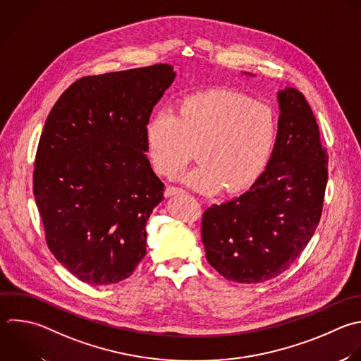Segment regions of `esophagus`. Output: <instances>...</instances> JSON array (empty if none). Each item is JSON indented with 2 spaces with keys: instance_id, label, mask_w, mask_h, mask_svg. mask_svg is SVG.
<instances>
[{
  "instance_id": "34e87169",
  "label": "esophagus",
  "mask_w": 361,
  "mask_h": 361,
  "mask_svg": "<svg viewBox=\"0 0 361 361\" xmlns=\"http://www.w3.org/2000/svg\"><path fill=\"white\" fill-rule=\"evenodd\" d=\"M180 192H183V189H182V188H176V186H168V188L165 189V196H166V197H169V196L178 195V193H180Z\"/></svg>"
}]
</instances>
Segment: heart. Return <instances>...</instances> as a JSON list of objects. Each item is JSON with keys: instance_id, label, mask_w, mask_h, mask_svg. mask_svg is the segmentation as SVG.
<instances>
[{"instance_id": "obj_1", "label": "heart", "mask_w": 361, "mask_h": 361, "mask_svg": "<svg viewBox=\"0 0 361 361\" xmlns=\"http://www.w3.org/2000/svg\"><path fill=\"white\" fill-rule=\"evenodd\" d=\"M276 116L262 102L230 90H209L162 110L145 127V142L157 173L175 178L196 155L200 164L185 180L199 192L223 186L234 193L254 183L276 141Z\"/></svg>"}]
</instances>
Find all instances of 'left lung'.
<instances>
[{
    "instance_id": "1",
    "label": "left lung",
    "mask_w": 361,
    "mask_h": 361,
    "mask_svg": "<svg viewBox=\"0 0 361 361\" xmlns=\"http://www.w3.org/2000/svg\"><path fill=\"white\" fill-rule=\"evenodd\" d=\"M279 121L267 169L241 196L202 217L209 264L226 279L258 283L278 276L303 251L323 209L327 151L305 96L278 93Z\"/></svg>"
}]
</instances>
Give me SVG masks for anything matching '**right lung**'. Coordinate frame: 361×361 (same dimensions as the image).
Listing matches in <instances>:
<instances>
[{
    "label": "right lung",
    "instance_id": "1",
    "mask_svg": "<svg viewBox=\"0 0 361 361\" xmlns=\"http://www.w3.org/2000/svg\"><path fill=\"white\" fill-rule=\"evenodd\" d=\"M173 79L164 63L86 76L47 118L35 202L49 250L86 283H117L147 254V221L164 183L145 155V127Z\"/></svg>",
    "mask_w": 361,
    "mask_h": 361
}]
</instances>
